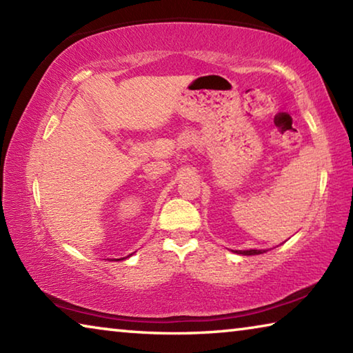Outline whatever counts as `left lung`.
<instances>
[{
    "label": "left lung",
    "mask_w": 353,
    "mask_h": 353,
    "mask_svg": "<svg viewBox=\"0 0 353 353\" xmlns=\"http://www.w3.org/2000/svg\"><path fill=\"white\" fill-rule=\"evenodd\" d=\"M236 254H243V255H259V254H263L265 250H256V249H250V250H235Z\"/></svg>",
    "instance_id": "8db88e82"
}]
</instances>
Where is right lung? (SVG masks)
Here are the masks:
<instances>
[{"label":"right lung","mask_w":353,"mask_h":353,"mask_svg":"<svg viewBox=\"0 0 353 353\" xmlns=\"http://www.w3.org/2000/svg\"><path fill=\"white\" fill-rule=\"evenodd\" d=\"M118 260H123V259H118Z\"/></svg>","instance_id":"1"}]
</instances>
